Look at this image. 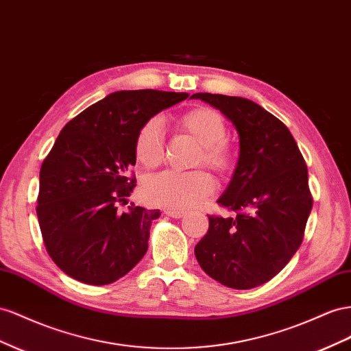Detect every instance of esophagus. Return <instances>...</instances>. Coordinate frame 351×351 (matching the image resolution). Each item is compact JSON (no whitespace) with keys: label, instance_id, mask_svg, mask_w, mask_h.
<instances>
[{"label":"esophagus","instance_id":"obj_1","mask_svg":"<svg viewBox=\"0 0 351 351\" xmlns=\"http://www.w3.org/2000/svg\"><path fill=\"white\" fill-rule=\"evenodd\" d=\"M165 214L173 217V219H182V217L184 215L183 211H177V210H165Z\"/></svg>","mask_w":351,"mask_h":351}]
</instances>
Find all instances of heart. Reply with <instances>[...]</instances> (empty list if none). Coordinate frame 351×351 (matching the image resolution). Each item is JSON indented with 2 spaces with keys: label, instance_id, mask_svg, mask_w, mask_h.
I'll list each match as a JSON object with an SVG mask.
<instances>
[{
  "label": "heart",
  "instance_id": "obj_1",
  "mask_svg": "<svg viewBox=\"0 0 351 351\" xmlns=\"http://www.w3.org/2000/svg\"><path fill=\"white\" fill-rule=\"evenodd\" d=\"M177 130L192 136L197 143L195 165H206L217 174H226L233 165V152L224 140L226 122L211 108H195L176 119ZM136 160L146 169H154L164 158V136L156 118L146 121L134 140ZM215 189L213 176L205 169L193 171H162L143 183V196L159 206L186 210L206 201Z\"/></svg>",
  "mask_w": 351,
  "mask_h": 351
}]
</instances>
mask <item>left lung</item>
Masks as SVG:
<instances>
[{
  "label": "left lung",
  "mask_w": 351,
  "mask_h": 351,
  "mask_svg": "<svg viewBox=\"0 0 351 351\" xmlns=\"http://www.w3.org/2000/svg\"><path fill=\"white\" fill-rule=\"evenodd\" d=\"M192 97L220 109L239 134L238 165L217 201L234 215H208L196 260L221 285L251 289L276 276L304 238L313 205L306 160L287 125L257 103L211 93Z\"/></svg>",
  "instance_id": "left-lung-1"
}]
</instances>
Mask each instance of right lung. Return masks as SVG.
I'll use <instances>...</instances> for the list:
<instances>
[{"mask_svg":"<svg viewBox=\"0 0 351 351\" xmlns=\"http://www.w3.org/2000/svg\"><path fill=\"white\" fill-rule=\"evenodd\" d=\"M187 93L117 91L63 127L40 171L36 215L45 250L88 285L118 280L143 258L159 210L131 204L140 127Z\"/></svg>","mask_w":351,"mask_h":351,"instance_id":"1","label":"right lung"}]
</instances>
